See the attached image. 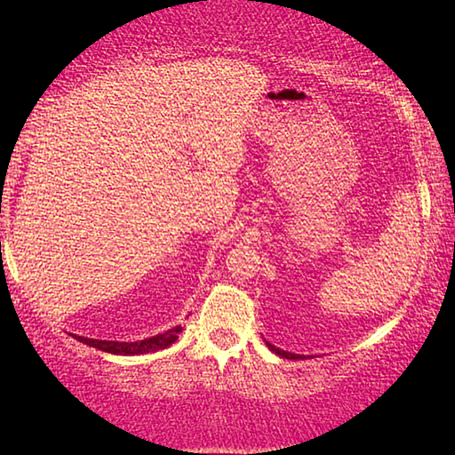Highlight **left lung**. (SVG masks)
<instances>
[{"mask_svg":"<svg viewBox=\"0 0 455 455\" xmlns=\"http://www.w3.org/2000/svg\"><path fill=\"white\" fill-rule=\"evenodd\" d=\"M265 343H267V347H268V349H271L273 353H276V355L283 357V359H305V355H297V353L283 351V349H279V347H275V345H271L268 341H265Z\"/></svg>","mask_w":455,"mask_h":455,"instance_id":"obj_1","label":"left lung"}]
</instances>
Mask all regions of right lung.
Here are the masks:
<instances>
[{
  "mask_svg": "<svg viewBox=\"0 0 455 455\" xmlns=\"http://www.w3.org/2000/svg\"><path fill=\"white\" fill-rule=\"evenodd\" d=\"M180 331H182V327L176 325L172 329L164 331V333L142 339V341H102V339H90V337H82V335H72V337L78 339L80 343L90 345V347L112 353V355H142V353H154V351L171 347L176 339H179Z\"/></svg>",
  "mask_w": 455,
  "mask_h": 455,
  "instance_id": "right-lung-1",
  "label": "right lung"
}]
</instances>
